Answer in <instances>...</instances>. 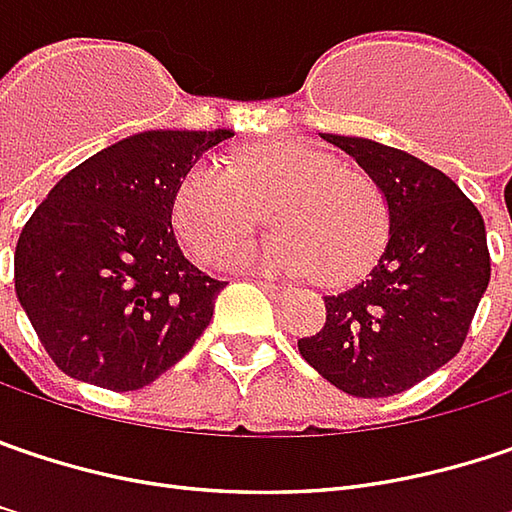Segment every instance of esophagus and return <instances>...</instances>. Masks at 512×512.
I'll list each match as a JSON object with an SVG mask.
<instances>
[{"label":"esophagus","mask_w":512,"mask_h":512,"mask_svg":"<svg viewBox=\"0 0 512 512\" xmlns=\"http://www.w3.org/2000/svg\"><path fill=\"white\" fill-rule=\"evenodd\" d=\"M255 284L260 286V289H266L272 298H281V295H289V286L284 284H275V281H266V278H255Z\"/></svg>","instance_id":"obj_1"}]
</instances>
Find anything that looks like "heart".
I'll list each match as a JSON object with an SVG mask.
<instances>
[{"instance_id": "b5f03b06", "label": "heart", "mask_w": 512, "mask_h": 512, "mask_svg": "<svg viewBox=\"0 0 512 512\" xmlns=\"http://www.w3.org/2000/svg\"><path fill=\"white\" fill-rule=\"evenodd\" d=\"M276 231L230 248L259 222ZM173 226L199 263L223 256L226 269H263L345 284L371 269L388 243V199L362 170L304 141H272L237 156L196 162L173 194Z\"/></svg>"}]
</instances>
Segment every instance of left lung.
<instances>
[{
    "label": "left lung",
    "instance_id": "1",
    "mask_svg": "<svg viewBox=\"0 0 512 512\" xmlns=\"http://www.w3.org/2000/svg\"><path fill=\"white\" fill-rule=\"evenodd\" d=\"M388 199V243L371 275L327 295V321L301 356L350 397H391L443 368L464 345L490 284L478 208L437 167L371 138L321 133Z\"/></svg>",
    "mask_w": 512,
    "mask_h": 512
}]
</instances>
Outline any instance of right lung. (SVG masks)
Here are the masks:
<instances>
[{
	"mask_svg": "<svg viewBox=\"0 0 512 512\" xmlns=\"http://www.w3.org/2000/svg\"><path fill=\"white\" fill-rule=\"evenodd\" d=\"M231 130H144L69 170L25 223L16 298L63 374L136 391L202 336L226 281L173 234L182 176Z\"/></svg>",
	"mask_w": 512,
	"mask_h": 512,
	"instance_id": "right-lung-1",
	"label": "right lung"
}]
</instances>
